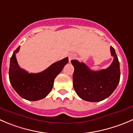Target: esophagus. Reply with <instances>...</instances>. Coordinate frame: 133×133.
Masks as SVG:
<instances>
[{
	"instance_id": "esophagus-1",
	"label": "esophagus",
	"mask_w": 133,
	"mask_h": 133,
	"mask_svg": "<svg viewBox=\"0 0 133 133\" xmlns=\"http://www.w3.org/2000/svg\"><path fill=\"white\" fill-rule=\"evenodd\" d=\"M75 57H76V55H75V54H73V53L69 54V62H70L71 60H73V59L75 58Z\"/></svg>"
}]
</instances>
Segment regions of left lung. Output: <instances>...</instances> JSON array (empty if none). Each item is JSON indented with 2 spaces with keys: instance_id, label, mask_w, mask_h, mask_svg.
Segmentation results:
<instances>
[{
  "instance_id": "obj_1",
  "label": "left lung",
  "mask_w": 133,
  "mask_h": 133,
  "mask_svg": "<svg viewBox=\"0 0 133 133\" xmlns=\"http://www.w3.org/2000/svg\"><path fill=\"white\" fill-rule=\"evenodd\" d=\"M114 60L107 69L92 71L83 62L71 61L74 67L73 87L81 99L90 102H99L109 97L118 86L120 79L119 62L115 50L110 47Z\"/></svg>"
}]
</instances>
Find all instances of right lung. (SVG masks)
<instances>
[{"mask_svg": "<svg viewBox=\"0 0 133 133\" xmlns=\"http://www.w3.org/2000/svg\"><path fill=\"white\" fill-rule=\"evenodd\" d=\"M19 49L20 46L14 51L10 58V83L15 91L23 99L28 101L43 99L51 91L55 78L68 64V58L54 63L41 73H28L21 69L17 64L15 53L19 51Z\"/></svg>", "mask_w": 133, "mask_h": 133, "instance_id": "obj_1", "label": "right lung"}]
</instances>
